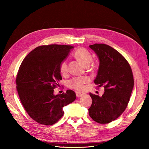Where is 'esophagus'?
<instances>
[{
  "instance_id": "34e87169",
  "label": "esophagus",
  "mask_w": 149,
  "mask_h": 149,
  "mask_svg": "<svg viewBox=\"0 0 149 149\" xmlns=\"http://www.w3.org/2000/svg\"><path fill=\"white\" fill-rule=\"evenodd\" d=\"M84 95V93H81V92H76V96L77 97H82Z\"/></svg>"
}]
</instances>
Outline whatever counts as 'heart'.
I'll return each instance as SVG.
<instances>
[{"instance_id":"obj_1","label":"heart","mask_w":149,"mask_h":149,"mask_svg":"<svg viewBox=\"0 0 149 149\" xmlns=\"http://www.w3.org/2000/svg\"><path fill=\"white\" fill-rule=\"evenodd\" d=\"M74 56L79 61L85 66H88L93 61L92 55L84 48L77 49L74 53ZM59 72L61 75H65L68 72V64L66 60H63L59 65ZM89 78L86 76L75 77L68 82V86L71 89L82 91L85 88V85L89 83Z\"/></svg>"}]
</instances>
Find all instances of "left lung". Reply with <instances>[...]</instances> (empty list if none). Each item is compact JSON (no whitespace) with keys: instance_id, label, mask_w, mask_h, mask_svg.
Returning <instances> with one entry per match:
<instances>
[{"instance_id":"obj_1","label":"left lung","mask_w":149,"mask_h":149,"mask_svg":"<svg viewBox=\"0 0 149 149\" xmlns=\"http://www.w3.org/2000/svg\"><path fill=\"white\" fill-rule=\"evenodd\" d=\"M99 58L100 65L94 83L104 88L102 97L90 93L92 104L88 109L95 122L105 124L122 115L127 107L134 86L130 65L121 54L106 44L90 45Z\"/></svg>"}]
</instances>
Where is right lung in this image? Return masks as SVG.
Here are the masks:
<instances>
[{
    "mask_svg": "<svg viewBox=\"0 0 149 149\" xmlns=\"http://www.w3.org/2000/svg\"><path fill=\"white\" fill-rule=\"evenodd\" d=\"M72 48L65 45L39 46L28 54L19 67L16 77L19 98L28 115L40 124H54L63 116V107L76 99L70 90L54 95L62 79L60 63Z\"/></svg>",
    "mask_w": 149,
    "mask_h": 149,
    "instance_id": "1",
    "label": "right lung"
}]
</instances>
